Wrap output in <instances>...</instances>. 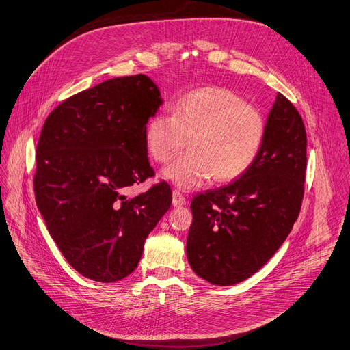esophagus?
I'll list each match as a JSON object with an SVG mask.
<instances>
[{"mask_svg":"<svg viewBox=\"0 0 350 350\" xmlns=\"http://www.w3.org/2000/svg\"><path fill=\"white\" fill-rule=\"evenodd\" d=\"M186 204V198L182 195V193L174 190L173 191V206L174 208H180V206Z\"/></svg>","mask_w":350,"mask_h":350,"instance_id":"esophagus-1","label":"esophagus"}]
</instances>
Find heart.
<instances>
[{"mask_svg": "<svg viewBox=\"0 0 350 350\" xmlns=\"http://www.w3.org/2000/svg\"><path fill=\"white\" fill-rule=\"evenodd\" d=\"M262 111L221 86L196 89L180 98L173 115L155 113L147 124L151 157L168 163L186 147L190 151L163 170L177 187L191 190L209 178L230 182L256 160L265 138Z\"/></svg>", "mask_w": 350, "mask_h": 350, "instance_id": "heart-1", "label": "heart"}]
</instances>
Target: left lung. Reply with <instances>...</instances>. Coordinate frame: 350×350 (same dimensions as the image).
<instances>
[{
  "mask_svg": "<svg viewBox=\"0 0 350 350\" xmlns=\"http://www.w3.org/2000/svg\"><path fill=\"white\" fill-rule=\"evenodd\" d=\"M306 167L301 115L278 94L254 164L234 182L191 200L186 251L196 275L226 287L264 267L299 217Z\"/></svg>",
  "mask_w": 350,
  "mask_h": 350,
  "instance_id": "8db88e82",
  "label": "left lung"
}]
</instances>
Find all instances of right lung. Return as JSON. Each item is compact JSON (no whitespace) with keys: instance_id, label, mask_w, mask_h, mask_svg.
Masks as SVG:
<instances>
[{"instance_id":"right-lung-1","label":"right lung","mask_w":350,"mask_h":350,"mask_svg":"<svg viewBox=\"0 0 350 350\" xmlns=\"http://www.w3.org/2000/svg\"><path fill=\"white\" fill-rule=\"evenodd\" d=\"M161 105L148 76L113 77L62 102L43 125L37 208L66 261L89 280L115 282L131 274L148 234L170 209L165 182L125 195L154 176L146 129Z\"/></svg>"}]
</instances>
